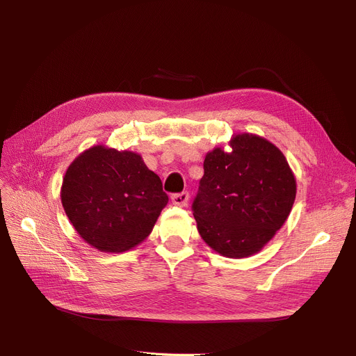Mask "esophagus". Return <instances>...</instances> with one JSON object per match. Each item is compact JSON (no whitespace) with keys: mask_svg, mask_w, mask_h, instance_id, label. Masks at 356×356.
<instances>
[{"mask_svg":"<svg viewBox=\"0 0 356 356\" xmlns=\"http://www.w3.org/2000/svg\"><path fill=\"white\" fill-rule=\"evenodd\" d=\"M188 200H189L188 192L172 195V202H173V204H177V207H186V204H188Z\"/></svg>","mask_w":356,"mask_h":356,"instance_id":"34e87169","label":"esophagus"}]
</instances>
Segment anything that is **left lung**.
<instances>
[{
	"label": "left lung",
	"mask_w": 356,
	"mask_h": 356,
	"mask_svg": "<svg viewBox=\"0 0 356 356\" xmlns=\"http://www.w3.org/2000/svg\"><path fill=\"white\" fill-rule=\"evenodd\" d=\"M209 152L192 211L202 239L218 254L244 258L261 251L284 225L296 179L280 149L263 137L238 134Z\"/></svg>",
	"instance_id": "1"
}]
</instances>
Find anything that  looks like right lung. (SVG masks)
Wrapping results in <instances>:
<instances>
[{
    "mask_svg": "<svg viewBox=\"0 0 356 356\" xmlns=\"http://www.w3.org/2000/svg\"><path fill=\"white\" fill-rule=\"evenodd\" d=\"M73 228L89 245L122 252L138 245L168 202L140 154L93 145L72 161L60 191Z\"/></svg>",
    "mask_w": 356,
    "mask_h": 356,
    "instance_id": "add662e5",
    "label": "right lung"
}]
</instances>
